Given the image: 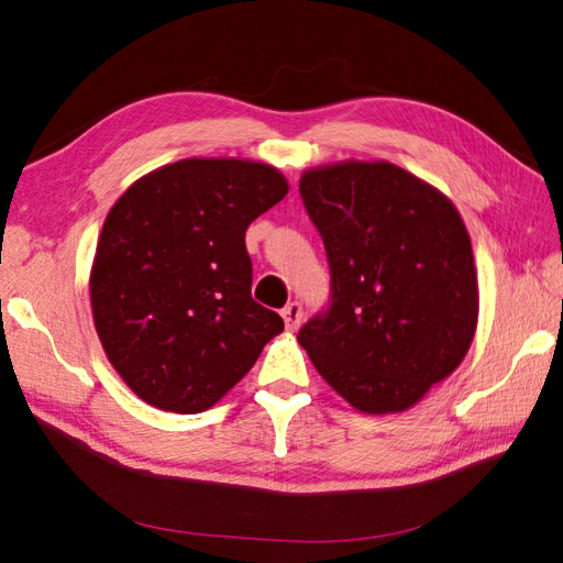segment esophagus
Returning <instances> with one entry per match:
<instances>
[{"label":"esophagus","mask_w":563,"mask_h":563,"mask_svg":"<svg viewBox=\"0 0 563 563\" xmlns=\"http://www.w3.org/2000/svg\"><path fill=\"white\" fill-rule=\"evenodd\" d=\"M283 319H285V327H288L290 331H297L300 329V324H302V305L300 302H290V305H285V309H283Z\"/></svg>","instance_id":"obj_1"}]
</instances>
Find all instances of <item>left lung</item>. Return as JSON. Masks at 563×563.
<instances>
[{
  "label": "left lung",
  "mask_w": 563,
  "mask_h": 563,
  "mask_svg": "<svg viewBox=\"0 0 563 563\" xmlns=\"http://www.w3.org/2000/svg\"><path fill=\"white\" fill-rule=\"evenodd\" d=\"M300 196L324 239L331 297L297 341L357 411H406L452 375L476 331L479 288L460 212L389 162L309 169Z\"/></svg>",
  "instance_id": "obj_1"
}]
</instances>
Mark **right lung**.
<instances>
[{
	"mask_svg": "<svg viewBox=\"0 0 563 563\" xmlns=\"http://www.w3.org/2000/svg\"><path fill=\"white\" fill-rule=\"evenodd\" d=\"M288 194L246 159H181L115 200L93 256V327L142 401L200 413L242 379L283 319L251 297L246 227Z\"/></svg>",
	"mask_w": 563,
	"mask_h": 563,
	"instance_id": "obj_1",
	"label": "right lung"
}]
</instances>
